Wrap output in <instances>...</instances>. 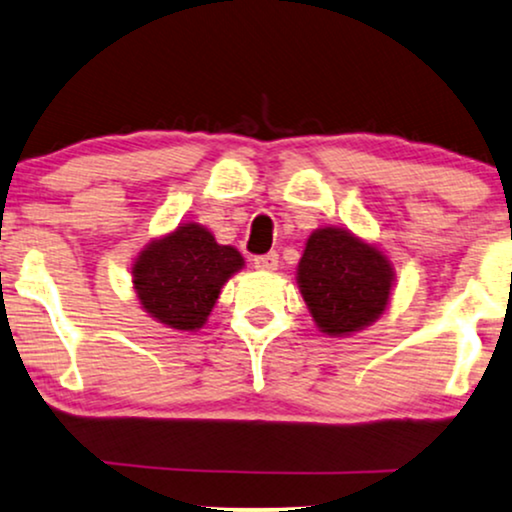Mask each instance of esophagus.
<instances>
[{"instance_id":"obj_1","label":"esophagus","mask_w":512,"mask_h":512,"mask_svg":"<svg viewBox=\"0 0 512 512\" xmlns=\"http://www.w3.org/2000/svg\"><path fill=\"white\" fill-rule=\"evenodd\" d=\"M277 263H280V256H277L275 251H270V254H263V256H256L254 258V266L258 270H275Z\"/></svg>"}]
</instances>
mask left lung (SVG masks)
Returning a JSON list of instances; mask_svg holds the SVG:
<instances>
[{
  "label": "left lung",
  "instance_id": "1",
  "mask_svg": "<svg viewBox=\"0 0 512 512\" xmlns=\"http://www.w3.org/2000/svg\"><path fill=\"white\" fill-rule=\"evenodd\" d=\"M296 280L315 325L344 337L384 313L394 268L377 246L342 227H323L308 237Z\"/></svg>",
  "mask_w": 512,
  "mask_h": 512
}]
</instances>
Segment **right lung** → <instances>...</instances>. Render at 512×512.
Here are the masks:
<instances>
[{
	"label": "right lung",
	"instance_id": "1",
	"mask_svg": "<svg viewBox=\"0 0 512 512\" xmlns=\"http://www.w3.org/2000/svg\"><path fill=\"white\" fill-rule=\"evenodd\" d=\"M244 266L232 246H223L197 223H185L156 239L132 268V285L144 311L173 330H199L230 275Z\"/></svg>",
	"mask_w": 512,
	"mask_h": 512
}]
</instances>
